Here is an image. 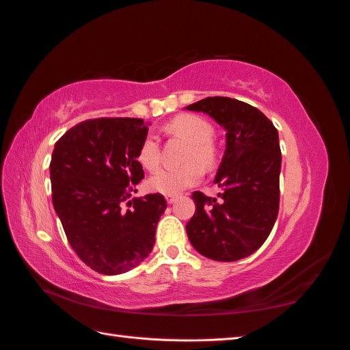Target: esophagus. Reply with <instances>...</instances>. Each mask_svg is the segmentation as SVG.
Wrapping results in <instances>:
<instances>
[{
	"label": "esophagus",
	"mask_w": 350,
	"mask_h": 350,
	"mask_svg": "<svg viewBox=\"0 0 350 350\" xmlns=\"http://www.w3.org/2000/svg\"><path fill=\"white\" fill-rule=\"evenodd\" d=\"M176 197H178V196H166L165 198H166V201H167V203H169V204H172V203H175V200H176Z\"/></svg>",
	"instance_id": "1"
}]
</instances>
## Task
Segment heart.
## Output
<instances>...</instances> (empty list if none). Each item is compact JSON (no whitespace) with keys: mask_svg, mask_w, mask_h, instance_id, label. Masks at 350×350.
Segmentation results:
<instances>
[{"mask_svg":"<svg viewBox=\"0 0 350 350\" xmlns=\"http://www.w3.org/2000/svg\"><path fill=\"white\" fill-rule=\"evenodd\" d=\"M169 130L183 135L191 143L185 161L176 167H161L149 178L147 187L152 191L166 196L179 194L184 189L196 185L204 175V166L213 167L217 162V149L213 139V126L197 115H179L169 125ZM137 161L146 169H156L161 163V149L156 134L149 133L139 146Z\"/></svg>","mask_w":350,"mask_h":350,"instance_id":"1","label":"heart"}]
</instances>
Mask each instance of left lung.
Segmentation results:
<instances>
[{"instance_id": "obj_1", "label": "left lung", "mask_w": 350, "mask_h": 350, "mask_svg": "<svg viewBox=\"0 0 350 350\" xmlns=\"http://www.w3.org/2000/svg\"><path fill=\"white\" fill-rule=\"evenodd\" d=\"M210 115L226 131V149L215 183L220 201L193 193L196 213L187 224L191 245L215 261H237L267 239L279 213L282 154L273 122L257 108L215 96L188 105Z\"/></svg>"}]
</instances>
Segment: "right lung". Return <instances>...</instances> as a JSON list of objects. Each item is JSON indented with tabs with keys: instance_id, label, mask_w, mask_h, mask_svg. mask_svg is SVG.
Here are the masks:
<instances>
[{
	"instance_id": "right-lung-1",
	"label": "right lung",
	"mask_w": 350,
	"mask_h": 350,
	"mask_svg": "<svg viewBox=\"0 0 350 350\" xmlns=\"http://www.w3.org/2000/svg\"><path fill=\"white\" fill-rule=\"evenodd\" d=\"M147 131L140 118L88 120L70 129L52 152L54 208L71 248L102 274L134 269L154 245L165 197L130 200L144 178L137 150Z\"/></svg>"
}]
</instances>
